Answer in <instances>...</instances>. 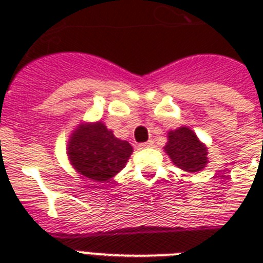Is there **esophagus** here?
Wrapping results in <instances>:
<instances>
[{
    "label": "esophagus",
    "mask_w": 263,
    "mask_h": 263,
    "mask_svg": "<svg viewBox=\"0 0 263 263\" xmlns=\"http://www.w3.org/2000/svg\"><path fill=\"white\" fill-rule=\"evenodd\" d=\"M154 145V142L153 141H147V142H143V143H139V147L141 148H146V147H152V146Z\"/></svg>",
    "instance_id": "obj_1"
}]
</instances>
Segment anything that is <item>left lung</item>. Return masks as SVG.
<instances>
[{"label":"left lung","mask_w":263,"mask_h":263,"mask_svg":"<svg viewBox=\"0 0 263 263\" xmlns=\"http://www.w3.org/2000/svg\"><path fill=\"white\" fill-rule=\"evenodd\" d=\"M164 150L175 166L188 173H197L208 163V150L188 127L183 126L170 132Z\"/></svg>","instance_id":"1"}]
</instances>
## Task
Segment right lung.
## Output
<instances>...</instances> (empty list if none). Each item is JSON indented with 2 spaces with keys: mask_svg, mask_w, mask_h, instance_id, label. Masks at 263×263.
<instances>
[{
  "mask_svg": "<svg viewBox=\"0 0 263 263\" xmlns=\"http://www.w3.org/2000/svg\"><path fill=\"white\" fill-rule=\"evenodd\" d=\"M133 147L101 122L80 125L68 142V158L83 178L104 183L125 167Z\"/></svg>",
  "mask_w": 263,
  "mask_h": 263,
  "instance_id": "1",
  "label": "right lung"
}]
</instances>
